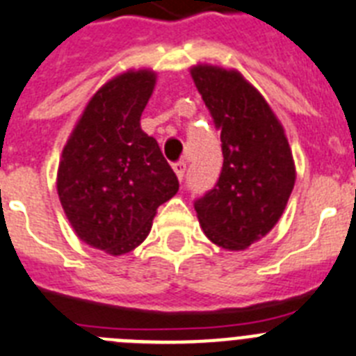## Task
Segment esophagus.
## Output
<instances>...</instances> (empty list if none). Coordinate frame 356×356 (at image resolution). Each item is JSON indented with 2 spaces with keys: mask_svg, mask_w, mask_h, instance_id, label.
I'll return each instance as SVG.
<instances>
[{
  "mask_svg": "<svg viewBox=\"0 0 356 356\" xmlns=\"http://www.w3.org/2000/svg\"><path fill=\"white\" fill-rule=\"evenodd\" d=\"M173 172L179 177V181H183L184 172H186V163L184 161H179V163H173Z\"/></svg>",
  "mask_w": 356,
  "mask_h": 356,
  "instance_id": "1",
  "label": "esophagus"
}]
</instances>
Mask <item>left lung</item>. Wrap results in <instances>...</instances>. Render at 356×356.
Instances as JSON below:
<instances>
[{
	"label": "left lung",
	"instance_id": "8db88e82",
	"mask_svg": "<svg viewBox=\"0 0 356 356\" xmlns=\"http://www.w3.org/2000/svg\"><path fill=\"white\" fill-rule=\"evenodd\" d=\"M190 73L223 149L218 183L193 207L212 243L245 250L273 230L287 207L296 181L293 153L270 106L238 71L195 65Z\"/></svg>",
	"mask_w": 356,
	"mask_h": 356
}]
</instances>
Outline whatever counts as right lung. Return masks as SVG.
<instances>
[{
    "instance_id": "1",
    "label": "right lung",
    "mask_w": 356,
    "mask_h": 356,
    "mask_svg": "<svg viewBox=\"0 0 356 356\" xmlns=\"http://www.w3.org/2000/svg\"><path fill=\"white\" fill-rule=\"evenodd\" d=\"M155 73L128 71L98 89L62 152L58 197L82 241L111 256L131 252L157 208L179 190L157 140L140 129Z\"/></svg>"
}]
</instances>
